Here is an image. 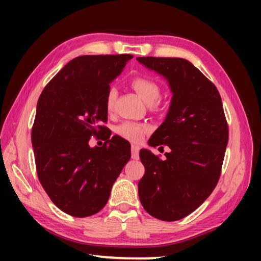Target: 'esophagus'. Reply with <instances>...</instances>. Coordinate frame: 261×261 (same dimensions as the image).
Wrapping results in <instances>:
<instances>
[{
  "mask_svg": "<svg viewBox=\"0 0 261 261\" xmlns=\"http://www.w3.org/2000/svg\"><path fill=\"white\" fill-rule=\"evenodd\" d=\"M131 158L134 160H138L139 159V146L138 145H132L131 146Z\"/></svg>",
  "mask_w": 261,
  "mask_h": 261,
  "instance_id": "esophagus-1",
  "label": "esophagus"
}]
</instances>
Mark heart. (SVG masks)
Returning <instances> with one entry per match:
<instances>
[{
	"label": "heart",
	"mask_w": 261,
	"mask_h": 261,
	"mask_svg": "<svg viewBox=\"0 0 261 261\" xmlns=\"http://www.w3.org/2000/svg\"><path fill=\"white\" fill-rule=\"evenodd\" d=\"M131 86L136 91L145 103L148 106H154L156 100L160 96V86L151 78L147 77H136L132 79ZM117 92L115 88H109L106 95V107L108 112H112L114 108L115 100H116ZM147 126L137 122H123L122 124L116 127V134L126 140L138 143L141 140L143 136L146 134Z\"/></svg>",
	"instance_id": "heart-1"
}]
</instances>
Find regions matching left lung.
<instances>
[{
	"mask_svg": "<svg viewBox=\"0 0 261 261\" xmlns=\"http://www.w3.org/2000/svg\"><path fill=\"white\" fill-rule=\"evenodd\" d=\"M165 77L173 93L166 120L148 140L171 151L161 160L140 149L145 174L138 183L141 205L154 218L177 221L204 202L219 182L228 144V124L218 88L179 57H137ZM163 148V146H161Z\"/></svg>",
	"mask_w": 261,
	"mask_h": 261,
	"instance_id": "8db88e82",
	"label": "left lung"
}]
</instances>
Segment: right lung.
<instances>
[{
	"label": "right lung",
	"mask_w": 261,
	"mask_h": 261,
	"mask_svg": "<svg viewBox=\"0 0 261 261\" xmlns=\"http://www.w3.org/2000/svg\"><path fill=\"white\" fill-rule=\"evenodd\" d=\"M130 54L78 56L47 84L38 100L32 145L38 177L51 201L76 218L98 213L130 160V143L118 136L90 147L108 129L106 95Z\"/></svg>",
	"instance_id": "add662e5"
}]
</instances>
